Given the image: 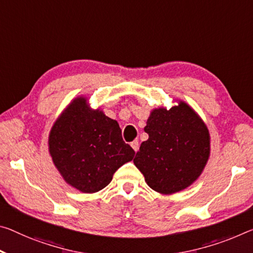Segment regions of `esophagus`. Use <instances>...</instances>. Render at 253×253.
<instances>
[{"mask_svg": "<svg viewBox=\"0 0 253 253\" xmlns=\"http://www.w3.org/2000/svg\"><path fill=\"white\" fill-rule=\"evenodd\" d=\"M130 145H131V147H133V150H134L135 152H137V151H138V148H139V143H138L137 139H135V141L131 142V143H130Z\"/></svg>", "mask_w": 253, "mask_h": 253, "instance_id": "obj_1", "label": "esophagus"}]
</instances>
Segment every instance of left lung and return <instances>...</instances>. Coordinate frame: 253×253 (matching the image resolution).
Wrapping results in <instances>:
<instances>
[{
    "label": "left lung",
    "mask_w": 253,
    "mask_h": 253,
    "mask_svg": "<svg viewBox=\"0 0 253 253\" xmlns=\"http://www.w3.org/2000/svg\"><path fill=\"white\" fill-rule=\"evenodd\" d=\"M135 166L152 189L174 194L197 179L210 156V134L203 120L184 102L170 110L152 111L144 128Z\"/></svg>",
    "instance_id": "1"
}]
</instances>
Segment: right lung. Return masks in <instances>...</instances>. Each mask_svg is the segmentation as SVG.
Segmentation results:
<instances>
[{
	"label": "right lung",
	"instance_id": "add662e5",
	"mask_svg": "<svg viewBox=\"0 0 253 253\" xmlns=\"http://www.w3.org/2000/svg\"><path fill=\"white\" fill-rule=\"evenodd\" d=\"M54 164L67 183L86 194L101 190L135 151L124 142L116 120L75 99L54 124L49 135Z\"/></svg>",
	"mask_w": 253,
	"mask_h": 253
}]
</instances>
